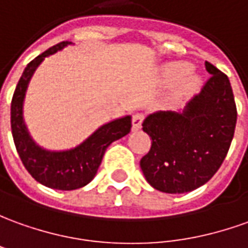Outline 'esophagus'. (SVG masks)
<instances>
[{
  "instance_id": "obj_1",
  "label": "esophagus",
  "mask_w": 248,
  "mask_h": 248,
  "mask_svg": "<svg viewBox=\"0 0 248 248\" xmlns=\"http://www.w3.org/2000/svg\"><path fill=\"white\" fill-rule=\"evenodd\" d=\"M144 120V114L143 113H135L132 116V129L138 131L141 128V123Z\"/></svg>"
}]
</instances>
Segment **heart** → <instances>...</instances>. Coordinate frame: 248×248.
Segmentation results:
<instances>
[{"label":"heart","mask_w":248,"mask_h":248,"mask_svg":"<svg viewBox=\"0 0 248 248\" xmlns=\"http://www.w3.org/2000/svg\"><path fill=\"white\" fill-rule=\"evenodd\" d=\"M163 81L169 85H175V97L187 98L199 92L201 78L199 74L190 70V66L185 62L167 63L162 70Z\"/></svg>","instance_id":"b5f03b06"}]
</instances>
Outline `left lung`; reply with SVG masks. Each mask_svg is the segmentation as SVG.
Wrapping results in <instances>:
<instances>
[{
  "label": "left lung",
  "instance_id": "obj_1",
  "mask_svg": "<svg viewBox=\"0 0 248 248\" xmlns=\"http://www.w3.org/2000/svg\"><path fill=\"white\" fill-rule=\"evenodd\" d=\"M205 67L211 78L181 113L160 110L143 121L153 141L140 160L141 171L159 192H192L206 184L231 146L238 117L231 83L209 62Z\"/></svg>",
  "mask_w": 248,
  "mask_h": 248
}]
</instances>
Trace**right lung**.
<instances>
[{
    "label": "right lung",
    "instance_id": "obj_1",
    "mask_svg": "<svg viewBox=\"0 0 248 248\" xmlns=\"http://www.w3.org/2000/svg\"><path fill=\"white\" fill-rule=\"evenodd\" d=\"M69 44L71 42L59 43L28 63L17 83L10 105L12 135L23 165L37 182L58 190H74L88 185L97 174L109 144L129 134L132 127L131 116L109 121L79 146L66 151L46 150L31 138L23 117V104L28 83L44 58L54 55Z\"/></svg>",
    "mask_w": 248,
    "mask_h": 248
}]
</instances>
